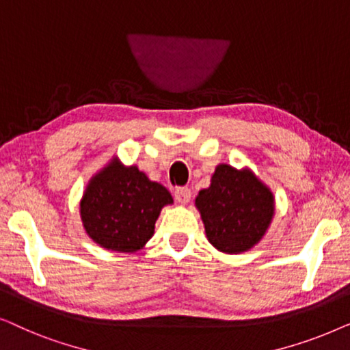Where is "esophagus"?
Here are the masks:
<instances>
[{"label": "esophagus", "mask_w": 350, "mask_h": 350, "mask_svg": "<svg viewBox=\"0 0 350 350\" xmlns=\"http://www.w3.org/2000/svg\"><path fill=\"white\" fill-rule=\"evenodd\" d=\"M174 196H175L176 202L188 204L191 200V189L189 188H176Z\"/></svg>", "instance_id": "1"}]
</instances>
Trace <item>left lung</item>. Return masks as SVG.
<instances>
[{"instance_id": "obj_1", "label": "left lung", "mask_w": 350, "mask_h": 350, "mask_svg": "<svg viewBox=\"0 0 350 350\" xmlns=\"http://www.w3.org/2000/svg\"><path fill=\"white\" fill-rule=\"evenodd\" d=\"M207 241L218 252L239 255L252 250L266 236L275 213L269 186L252 169L218 164L210 186L194 200Z\"/></svg>"}]
</instances>
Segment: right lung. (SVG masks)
Returning <instances> with one entry per match:
<instances>
[{
  "mask_svg": "<svg viewBox=\"0 0 350 350\" xmlns=\"http://www.w3.org/2000/svg\"><path fill=\"white\" fill-rule=\"evenodd\" d=\"M174 198L137 165L113 156L95 172L79 200V215L88 236L105 250L135 253L154 234L161 210Z\"/></svg>",
  "mask_w": 350,
  "mask_h": 350,
  "instance_id": "1",
  "label": "right lung"
}]
</instances>
